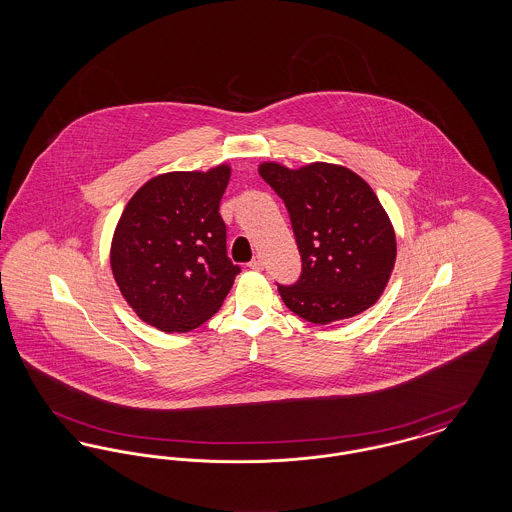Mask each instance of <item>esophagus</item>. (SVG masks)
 Returning <instances> with one entry per match:
<instances>
[{"mask_svg": "<svg viewBox=\"0 0 512 512\" xmlns=\"http://www.w3.org/2000/svg\"><path fill=\"white\" fill-rule=\"evenodd\" d=\"M249 268H253V270H261L263 268V259L257 255V257H253L251 261H249Z\"/></svg>", "mask_w": 512, "mask_h": 512, "instance_id": "obj_1", "label": "esophagus"}]
</instances>
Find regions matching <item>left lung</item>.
Wrapping results in <instances>:
<instances>
[{"mask_svg": "<svg viewBox=\"0 0 512 512\" xmlns=\"http://www.w3.org/2000/svg\"><path fill=\"white\" fill-rule=\"evenodd\" d=\"M259 174L284 201L301 255L299 278L278 284L286 307L330 324L374 305L395 263V232L365 180L328 163L299 171L263 163Z\"/></svg>", "mask_w": 512, "mask_h": 512, "instance_id": "obj_1", "label": "left lung"}]
</instances>
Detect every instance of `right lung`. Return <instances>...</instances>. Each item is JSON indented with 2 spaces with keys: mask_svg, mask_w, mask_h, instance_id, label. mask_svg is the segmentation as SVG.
Masks as SVG:
<instances>
[{
  "mask_svg": "<svg viewBox=\"0 0 512 512\" xmlns=\"http://www.w3.org/2000/svg\"><path fill=\"white\" fill-rule=\"evenodd\" d=\"M230 167L151 178L115 230L111 268L124 299L163 332H190L213 317L242 270L226 255L220 217Z\"/></svg>",
  "mask_w": 512,
  "mask_h": 512,
  "instance_id": "1",
  "label": "right lung"
}]
</instances>
